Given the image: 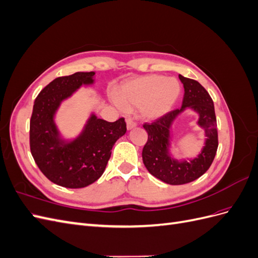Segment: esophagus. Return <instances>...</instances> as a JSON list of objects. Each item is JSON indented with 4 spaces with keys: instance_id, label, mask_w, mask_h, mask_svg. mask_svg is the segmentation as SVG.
<instances>
[{
    "instance_id": "esophagus-1",
    "label": "esophagus",
    "mask_w": 258,
    "mask_h": 258,
    "mask_svg": "<svg viewBox=\"0 0 258 258\" xmlns=\"http://www.w3.org/2000/svg\"><path fill=\"white\" fill-rule=\"evenodd\" d=\"M136 127H137V122L134 121V119H132V118H128V120H127V129L131 130V129L136 128Z\"/></svg>"
}]
</instances>
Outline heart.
Instances as JSON below:
<instances>
[{
  "label": "heart",
  "instance_id": "heart-1",
  "mask_svg": "<svg viewBox=\"0 0 258 258\" xmlns=\"http://www.w3.org/2000/svg\"><path fill=\"white\" fill-rule=\"evenodd\" d=\"M181 93V85L172 77L144 75L124 82L117 90L113 103L120 111L139 107L145 119H158L170 112Z\"/></svg>",
  "mask_w": 258,
  "mask_h": 258
}]
</instances>
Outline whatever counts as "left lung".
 I'll list each match as a JSON object with an SVG mask.
<instances>
[{
  "label": "left lung",
  "instance_id": "left-lung-1",
  "mask_svg": "<svg viewBox=\"0 0 258 258\" xmlns=\"http://www.w3.org/2000/svg\"><path fill=\"white\" fill-rule=\"evenodd\" d=\"M184 86L182 107L160 117L152 123H144L148 139L143 147V163L152 175L170 185L190 183L207 172L212 165L218 146L217 124L213 100L209 92L195 80L178 75ZM186 109L199 114L198 124L205 130L207 139L202 152L192 159L175 160L169 153L173 122Z\"/></svg>",
  "mask_w": 258,
  "mask_h": 258
}]
</instances>
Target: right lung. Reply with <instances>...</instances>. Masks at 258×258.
Listing matches in <instances>:
<instances>
[{
    "label": "right lung",
    "mask_w": 258,
    "mask_h": 258,
    "mask_svg": "<svg viewBox=\"0 0 258 258\" xmlns=\"http://www.w3.org/2000/svg\"><path fill=\"white\" fill-rule=\"evenodd\" d=\"M95 72H76L50 82L34 101L30 120V150L42 173L67 188H83L103 174L115 142L126 122H108L91 113L81 134L64 139L54 121L61 103L82 86L95 84Z\"/></svg>",
    "instance_id": "right-lung-1"
}]
</instances>
